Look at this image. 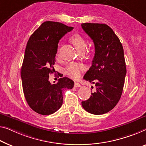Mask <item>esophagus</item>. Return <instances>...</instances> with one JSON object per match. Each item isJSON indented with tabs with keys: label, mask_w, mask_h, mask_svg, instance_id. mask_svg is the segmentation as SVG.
<instances>
[{
	"label": "esophagus",
	"mask_w": 146,
	"mask_h": 146,
	"mask_svg": "<svg viewBox=\"0 0 146 146\" xmlns=\"http://www.w3.org/2000/svg\"><path fill=\"white\" fill-rule=\"evenodd\" d=\"M74 86H75V87H76V88H77V87H80V86H81V85H80V84L79 83H78V82H75V84H74Z\"/></svg>",
	"instance_id": "34e87169"
}]
</instances>
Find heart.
I'll use <instances>...</instances> for the list:
<instances>
[{
  "label": "heart",
  "mask_w": 146,
  "mask_h": 146,
  "mask_svg": "<svg viewBox=\"0 0 146 146\" xmlns=\"http://www.w3.org/2000/svg\"><path fill=\"white\" fill-rule=\"evenodd\" d=\"M71 41L79 52L84 50L86 48V42L84 38L80 35L75 34L71 36ZM82 66L77 63H71L66 69V72L69 77L73 79H77L80 75Z\"/></svg>",
  "instance_id": "b5f03b06"
}]
</instances>
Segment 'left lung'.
Here are the masks:
<instances>
[{
	"instance_id": "obj_1",
	"label": "left lung",
	"mask_w": 146,
	"mask_h": 146,
	"mask_svg": "<svg viewBox=\"0 0 146 146\" xmlns=\"http://www.w3.org/2000/svg\"><path fill=\"white\" fill-rule=\"evenodd\" d=\"M81 26L95 47L92 66L83 79L96 86L95 92L82 102V106L90 113L102 115L115 107L123 92L127 73L123 48L108 25L84 23Z\"/></svg>"
}]
</instances>
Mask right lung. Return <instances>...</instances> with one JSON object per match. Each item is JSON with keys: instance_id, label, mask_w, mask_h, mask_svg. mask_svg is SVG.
Here are the masks:
<instances>
[{"instance_id": "obj_1", "label": "right lung", "mask_w": 146, "mask_h": 146, "mask_svg": "<svg viewBox=\"0 0 146 146\" xmlns=\"http://www.w3.org/2000/svg\"><path fill=\"white\" fill-rule=\"evenodd\" d=\"M73 29L62 23L45 21L27 43L21 69L23 90L28 105L38 114L48 115L57 111L63 104V90L73 88V80L62 78L63 75L56 83L49 81V74L54 71L58 42Z\"/></svg>"}]
</instances>
